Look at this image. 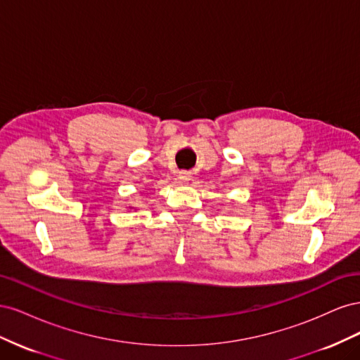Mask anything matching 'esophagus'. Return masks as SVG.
Masks as SVG:
<instances>
[{
    "mask_svg": "<svg viewBox=\"0 0 360 360\" xmlns=\"http://www.w3.org/2000/svg\"><path fill=\"white\" fill-rule=\"evenodd\" d=\"M191 179H192V176H191L189 171H180V172H179V180H180L181 183H189Z\"/></svg>",
    "mask_w": 360,
    "mask_h": 360,
    "instance_id": "esophagus-1",
    "label": "esophagus"
}]
</instances>
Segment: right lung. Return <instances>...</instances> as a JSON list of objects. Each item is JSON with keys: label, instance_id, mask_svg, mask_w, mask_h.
Listing matches in <instances>:
<instances>
[{"label": "right lung", "instance_id": "add662e5", "mask_svg": "<svg viewBox=\"0 0 360 360\" xmlns=\"http://www.w3.org/2000/svg\"><path fill=\"white\" fill-rule=\"evenodd\" d=\"M129 209H134V207H129ZM136 210V209H135Z\"/></svg>", "mask_w": 360, "mask_h": 360}]
</instances>
